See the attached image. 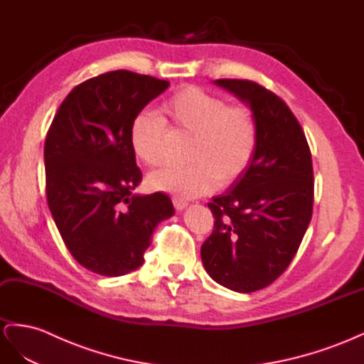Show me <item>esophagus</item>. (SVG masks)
Masks as SVG:
<instances>
[{"label":"esophagus","mask_w":364,"mask_h":364,"mask_svg":"<svg viewBox=\"0 0 364 364\" xmlns=\"http://www.w3.org/2000/svg\"><path fill=\"white\" fill-rule=\"evenodd\" d=\"M172 204H173V207L177 208V210H184L187 207V201H186V199L180 198V196H173L172 198Z\"/></svg>","instance_id":"34e87169"}]
</instances>
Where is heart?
Listing matches in <instances>:
<instances>
[{"mask_svg":"<svg viewBox=\"0 0 364 364\" xmlns=\"http://www.w3.org/2000/svg\"><path fill=\"white\" fill-rule=\"evenodd\" d=\"M159 116L137 113L128 128L133 154L149 168L165 160L166 124L173 132L192 134L187 166H166L152 172L154 191L195 198L231 184L250 166L259 144V125L251 109L198 86H186L163 102Z\"/></svg>","mask_w":364,"mask_h":364,"instance_id":"heart-1","label":"heart"}]
</instances>
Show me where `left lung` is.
Listing matches in <instances>:
<instances>
[{"label":"left lung","mask_w":364,"mask_h":364,"mask_svg":"<svg viewBox=\"0 0 364 364\" xmlns=\"http://www.w3.org/2000/svg\"><path fill=\"white\" fill-rule=\"evenodd\" d=\"M215 83L250 104L259 144L250 166L208 208L213 232L201 246L205 271L240 293L272 284L295 257L313 213V163L306 134L289 105L251 80Z\"/></svg>","instance_id":"left-lung-1"}]
</instances>
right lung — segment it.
Instances as JSON below:
<instances>
[{
    "label": "right lung",
    "instance_id": "right-lung-1",
    "mask_svg": "<svg viewBox=\"0 0 364 364\" xmlns=\"http://www.w3.org/2000/svg\"><path fill=\"white\" fill-rule=\"evenodd\" d=\"M169 81L112 71L75 86L45 139L46 201L74 259L119 277L144 263L151 234L173 215L168 195H133L142 181L128 128Z\"/></svg>",
    "mask_w": 364,
    "mask_h": 364
}]
</instances>
